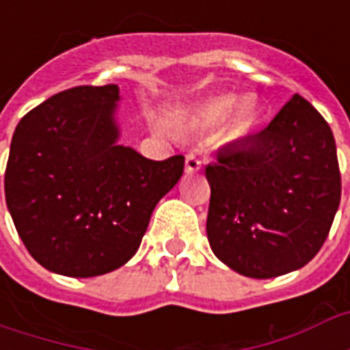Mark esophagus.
<instances>
[{
  "label": "esophagus",
  "instance_id": "34e87169",
  "mask_svg": "<svg viewBox=\"0 0 350 350\" xmlns=\"http://www.w3.org/2000/svg\"><path fill=\"white\" fill-rule=\"evenodd\" d=\"M200 168H202V163L198 161L197 155H187L185 157V172L193 174V172H198Z\"/></svg>",
  "mask_w": 350,
  "mask_h": 350
}]
</instances>
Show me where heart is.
Returning <instances> with one entry per match:
<instances>
[{
	"instance_id": "obj_1",
	"label": "heart",
	"mask_w": 350,
	"mask_h": 350,
	"mask_svg": "<svg viewBox=\"0 0 350 350\" xmlns=\"http://www.w3.org/2000/svg\"><path fill=\"white\" fill-rule=\"evenodd\" d=\"M185 122L197 131H212L221 125L219 137L225 144H242L258 122V97L245 93L234 99L232 95H217L193 107Z\"/></svg>"
}]
</instances>
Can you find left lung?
Instances as JSON below:
<instances>
[{"label": "left lung", "mask_w": 350, "mask_h": 350, "mask_svg": "<svg viewBox=\"0 0 350 350\" xmlns=\"http://www.w3.org/2000/svg\"><path fill=\"white\" fill-rule=\"evenodd\" d=\"M206 180L213 255L253 279L306 266L323 247L341 198L330 125L300 95L258 135L223 148Z\"/></svg>", "instance_id": "8db88e82"}]
</instances>
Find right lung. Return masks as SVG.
Instances as JSON below:
<instances>
[{
    "label": "right lung",
    "mask_w": 350,
    "mask_h": 350,
    "mask_svg": "<svg viewBox=\"0 0 350 350\" xmlns=\"http://www.w3.org/2000/svg\"><path fill=\"white\" fill-rule=\"evenodd\" d=\"M120 88L79 86L14 129L5 200L29 255L49 271L95 278L142 242L153 208L183 174V155L152 161L120 144Z\"/></svg>",
    "instance_id": "1"
}]
</instances>
